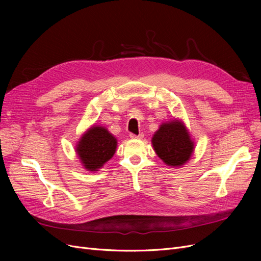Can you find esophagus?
Returning <instances> with one entry per match:
<instances>
[{
	"instance_id": "esophagus-1",
	"label": "esophagus",
	"mask_w": 261,
	"mask_h": 261,
	"mask_svg": "<svg viewBox=\"0 0 261 261\" xmlns=\"http://www.w3.org/2000/svg\"><path fill=\"white\" fill-rule=\"evenodd\" d=\"M129 137L133 139H141L144 138V134H139V135H135V134H129Z\"/></svg>"
}]
</instances>
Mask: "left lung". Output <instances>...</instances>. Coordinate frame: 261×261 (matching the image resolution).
<instances>
[{
	"label": "left lung",
	"instance_id": "1",
	"mask_svg": "<svg viewBox=\"0 0 261 261\" xmlns=\"http://www.w3.org/2000/svg\"><path fill=\"white\" fill-rule=\"evenodd\" d=\"M151 141L158 156L169 167H181L194 152V141L184 123L178 120L160 125Z\"/></svg>",
	"mask_w": 261,
	"mask_h": 261
}]
</instances>
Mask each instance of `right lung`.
<instances>
[{
    "instance_id": "obj_1",
    "label": "right lung",
    "mask_w": 261,
    "mask_h": 261,
    "mask_svg": "<svg viewBox=\"0 0 261 261\" xmlns=\"http://www.w3.org/2000/svg\"><path fill=\"white\" fill-rule=\"evenodd\" d=\"M116 146V138L111 133L93 125L78 141L76 152L86 170L96 172L114 155Z\"/></svg>"
}]
</instances>
